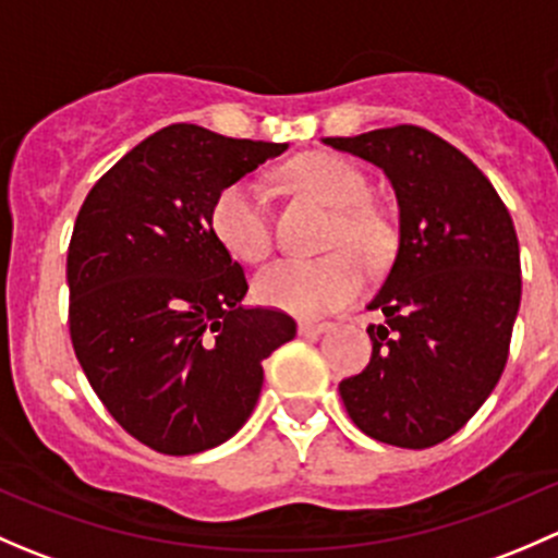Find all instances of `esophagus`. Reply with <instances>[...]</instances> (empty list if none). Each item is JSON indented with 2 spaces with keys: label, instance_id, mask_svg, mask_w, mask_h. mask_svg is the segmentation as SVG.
<instances>
[{
  "label": "esophagus",
  "instance_id": "34e87169",
  "mask_svg": "<svg viewBox=\"0 0 558 558\" xmlns=\"http://www.w3.org/2000/svg\"><path fill=\"white\" fill-rule=\"evenodd\" d=\"M329 329H331L329 320H300V335L302 337L324 335V331H329Z\"/></svg>",
  "mask_w": 558,
  "mask_h": 558
}]
</instances>
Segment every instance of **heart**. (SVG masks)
I'll return each mask as SVG.
<instances>
[{"mask_svg": "<svg viewBox=\"0 0 558 558\" xmlns=\"http://www.w3.org/2000/svg\"><path fill=\"white\" fill-rule=\"evenodd\" d=\"M286 178L294 189L337 210L329 245H351L354 251L340 247L324 258H280L258 272L256 296L264 305L286 313H331L362 291L367 269L357 254L380 256L388 243V223L367 202V178L340 156H300L286 167ZM210 229L229 256L240 262H262L272 247V227L258 183L240 178L223 185L213 199Z\"/></svg>", "mask_w": 558, "mask_h": 558, "instance_id": "b5f03b06", "label": "heart"}]
</instances>
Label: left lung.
Instances as JSON below:
<instances>
[{"label": "left lung", "instance_id": "left-lung-1", "mask_svg": "<svg viewBox=\"0 0 558 558\" xmlns=\"http://www.w3.org/2000/svg\"><path fill=\"white\" fill-rule=\"evenodd\" d=\"M326 145L380 167L399 205V251L369 311L373 359L340 384L373 440L429 448L456 435L497 386L521 305L513 218L488 178L421 126H388Z\"/></svg>", "mask_w": 558, "mask_h": 558}]
</instances>
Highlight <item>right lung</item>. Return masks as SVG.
<instances>
[{"label": "right lung", "mask_w": 558, "mask_h": 558, "mask_svg": "<svg viewBox=\"0 0 558 558\" xmlns=\"http://www.w3.org/2000/svg\"><path fill=\"white\" fill-rule=\"evenodd\" d=\"M286 143L172 123L97 180L66 253L70 337L107 413L143 446L191 456L238 435L291 315L245 307L213 199Z\"/></svg>", "instance_id": "1"}]
</instances>
